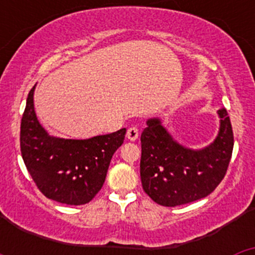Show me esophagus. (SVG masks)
<instances>
[{
    "mask_svg": "<svg viewBox=\"0 0 255 255\" xmlns=\"http://www.w3.org/2000/svg\"><path fill=\"white\" fill-rule=\"evenodd\" d=\"M126 136H128V139H130V140H136L139 136V129L138 126H130L129 129H128V132H126Z\"/></svg>",
    "mask_w": 255,
    "mask_h": 255,
    "instance_id": "34e87169",
    "label": "esophagus"
}]
</instances>
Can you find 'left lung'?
<instances>
[{
    "instance_id": "obj_1",
    "label": "left lung",
    "mask_w": 255,
    "mask_h": 255,
    "mask_svg": "<svg viewBox=\"0 0 255 255\" xmlns=\"http://www.w3.org/2000/svg\"><path fill=\"white\" fill-rule=\"evenodd\" d=\"M221 128L216 140L202 150L184 148L159 120H148L140 136V179L155 203L176 207L206 198L218 186L233 155L234 132L226 108L218 110Z\"/></svg>"
}]
</instances>
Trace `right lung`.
Wrapping results in <instances>:
<instances>
[{
	"instance_id": "right-lung-1",
	"label": "right lung",
	"mask_w": 255,
	"mask_h": 255,
	"mask_svg": "<svg viewBox=\"0 0 255 255\" xmlns=\"http://www.w3.org/2000/svg\"><path fill=\"white\" fill-rule=\"evenodd\" d=\"M34 88L28 94L20 126V149L26 170L48 199L69 206L89 203L103 186L126 129L85 140L52 138L35 116Z\"/></svg>"
}]
</instances>
